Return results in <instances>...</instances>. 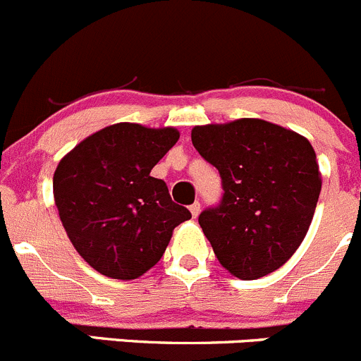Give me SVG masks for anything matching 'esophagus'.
<instances>
[{"instance_id": "obj_1", "label": "esophagus", "mask_w": 361, "mask_h": 361, "mask_svg": "<svg viewBox=\"0 0 361 361\" xmlns=\"http://www.w3.org/2000/svg\"><path fill=\"white\" fill-rule=\"evenodd\" d=\"M200 209H202V207H200V202H195V203H192V205H189V210H191L192 217H198Z\"/></svg>"}]
</instances>
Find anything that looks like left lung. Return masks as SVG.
<instances>
[{"instance_id": "left-lung-1", "label": "left lung", "mask_w": 361, "mask_h": 361, "mask_svg": "<svg viewBox=\"0 0 361 361\" xmlns=\"http://www.w3.org/2000/svg\"><path fill=\"white\" fill-rule=\"evenodd\" d=\"M191 140L223 184L219 205L198 217L221 265L244 281L283 267L305 238L319 198L310 142L262 119L195 126Z\"/></svg>"}]
</instances>
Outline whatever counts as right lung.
Wrapping results in <instances>:
<instances>
[{"instance_id":"1","label":"right lung","mask_w":361,"mask_h":361,"mask_svg":"<svg viewBox=\"0 0 361 361\" xmlns=\"http://www.w3.org/2000/svg\"><path fill=\"white\" fill-rule=\"evenodd\" d=\"M176 128L117 123L75 145L54 172L61 223L78 255L112 279H137L161 259L173 228L191 219L151 177Z\"/></svg>"}]
</instances>
